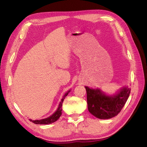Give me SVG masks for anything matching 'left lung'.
Instances as JSON below:
<instances>
[{
	"instance_id": "8db88e82",
	"label": "left lung",
	"mask_w": 147,
	"mask_h": 147,
	"mask_svg": "<svg viewBox=\"0 0 147 147\" xmlns=\"http://www.w3.org/2000/svg\"><path fill=\"white\" fill-rule=\"evenodd\" d=\"M87 92L88 110L96 118L107 119L114 117L120 113L130 96L131 89L123 88L113 96L104 94L100 89L85 87Z\"/></svg>"
}]
</instances>
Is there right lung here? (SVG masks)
Instances as JSON below:
<instances>
[{
  "label": "right lung",
  "instance_id": "1",
  "mask_svg": "<svg viewBox=\"0 0 147 147\" xmlns=\"http://www.w3.org/2000/svg\"><path fill=\"white\" fill-rule=\"evenodd\" d=\"M69 92H70V91H68L65 93V95L63 96V98L61 99V101L60 104H59L58 109H57V111L53 114V115L50 116L49 117H48V118H46V119H41V120H35V121H34V120H31V119H29V120L31 122H32L33 123L37 124H51L53 123H54V122L56 121L59 117H60V116L61 115V111H62V108H61L62 104H63V102L65 98L66 97V96L69 94Z\"/></svg>",
  "mask_w": 147,
  "mask_h": 147
}]
</instances>
